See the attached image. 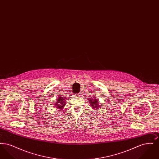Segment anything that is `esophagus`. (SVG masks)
<instances>
[{
  "label": "esophagus",
  "instance_id": "esophagus-1",
  "mask_svg": "<svg viewBox=\"0 0 159 159\" xmlns=\"http://www.w3.org/2000/svg\"><path fill=\"white\" fill-rule=\"evenodd\" d=\"M76 97H79V96H80V93H77L76 95Z\"/></svg>",
  "mask_w": 159,
  "mask_h": 159
}]
</instances>
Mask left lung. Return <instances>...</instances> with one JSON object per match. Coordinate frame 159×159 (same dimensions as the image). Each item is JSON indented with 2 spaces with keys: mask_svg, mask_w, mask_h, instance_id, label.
Masks as SVG:
<instances>
[{
  "mask_svg": "<svg viewBox=\"0 0 159 159\" xmlns=\"http://www.w3.org/2000/svg\"><path fill=\"white\" fill-rule=\"evenodd\" d=\"M89 103H90V104H91V106L93 108H95V109H96L97 110V108H98L99 106L98 104V100L97 99L95 98H89Z\"/></svg>",
  "mask_w": 159,
  "mask_h": 159,
  "instance_id": "1",
  "label": "left lung"
}]
</instances>
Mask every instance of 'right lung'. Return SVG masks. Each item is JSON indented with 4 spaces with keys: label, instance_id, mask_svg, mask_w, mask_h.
Masks as SVG:
<instances>
[{
    "label": "right lung",
    "instance_id": "add662e5",
    "mask_svg": "<svg viewBox=\"0 0 159 159\" xmlns=\"http://www.w3.org/2000/svg\"><path fill=\"white\" fill-rule=\"evenodd\" d=\"M65 99H66V98H63L62 97H59L58 99H57V101H56L57 102H55V107L56 108H57L58 109H59L60 110H61L63 108L64 106L66 105Z\"/></svg>",
    "mask_w": 159,
    "mask_h": 159
}]
</instances>
